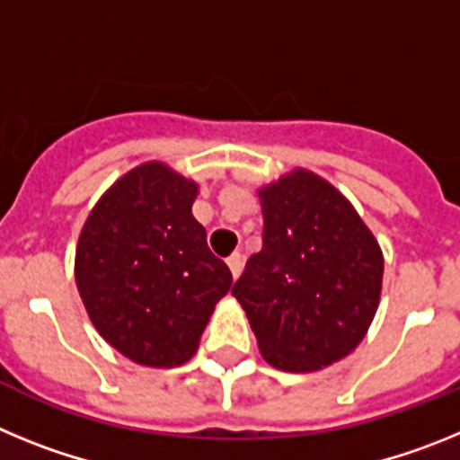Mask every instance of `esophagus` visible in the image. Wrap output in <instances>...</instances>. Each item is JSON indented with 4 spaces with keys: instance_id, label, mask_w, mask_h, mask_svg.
I'll list each match as a JSON object with an SVG mask.
<instances>
[{
    "instance_id": "esophagus-1",
    "label": "esophagus",
    "mask_w": 460,
    "mask_h": 460,
    "mask_svg": "<svg viewBox=\"0 0 460 460\" xmlns=\"http://www.w3.org/2000/svg\"><path fill=\"white\" fill-rule=\"evenodd\" d=\"M227 267H230V271H233V276L234 279H237L239 274H242V270H243V255L239 253V251H234L233 255H227Z\"/></svg>"
}]
</instances>
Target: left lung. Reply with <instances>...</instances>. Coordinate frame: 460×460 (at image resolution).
<instances>
[{
  "mask_svg": "<svg viewBox=\"0 0 460 460\" xmlns=\"http://www.w3.org/2000/svg\"><path fill=\"white\" fill-rule=\"evenodd\" d=\"M262 249L233 295L280 371H318L352 352L377 311L382 251L343 195L295 170L260 190Z\"/></svg>",
  "mask_w": 460,
  "mask_h": 460,
  "instance_id": "left-lung-1",
  "label": "left lung"
}]
</instances>
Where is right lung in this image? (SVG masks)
<instances>
[{"mask_svg":"<svg viewBox=\"0 0 460 460\" xmlns=\"http://www.w3.org/2000/svg\"><path fill=\"white\" fill-rule=\"evenodd\" d=\"M198 186L164 164L124 174L80 233L75 283L93 327L142 367H174L198 348L233 274L190 214Z\"/></svg>","mask_w":460,"mask_h":460,"instance_id":"right-lung-1","label":"right lung"}]
</instances>
